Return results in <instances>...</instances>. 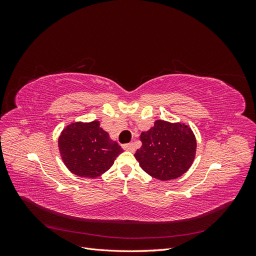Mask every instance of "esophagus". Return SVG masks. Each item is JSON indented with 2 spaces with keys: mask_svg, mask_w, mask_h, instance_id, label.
<instances>
[{
  "mask_svg": "<svg viewBox=\"0 0 256 256\" xmlns=\"http://www.w3.org/2000/svg\"><path fill=\"white\" fill-rule=\"evenodd\" d=\"M122 148L126 150H129V152H134L136 146H134V143H128V144L122 145Z\"/></svg>",
  "mask_w": 256,
  "mask_h": 256,
  "instance_id": "esophagus-1",
  "label": "esophagus"
}]
</instances>
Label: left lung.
<instances>
[{
  "label": "left lung",
  "instance_id": "8db88e82",
  "mask_svg": "<svg viewBox=\"0 0 256 256\" xmlns=\"http://www.w3.org/2000/svg\"><path fill=\"white\" fill-rule=\"evenodd\" d=\"M142 146L134 154L140 166L160 180H171L188 171L196 157V140L182 124L156 120L140 136Z\"/></svg>",
  "mask_w": 256,
  "mask_h": 256
}]
</instances>
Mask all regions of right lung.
<instances>
[{
	"instance_id": "right-lung-1",
	"label": "right lung",
	"mask_w": 256,
	"mask_h": 256,
	"mask_svg": "<svg viewBox=\"0 0 256 256\" xmlns=\"http://www.w3.org/2000/svg\"><path fill=\"white\" fill-rule=\"evenodd\" d=\"M60 152L65 166L76 176L96 178L104 174L122 152L99 122H72L58 138Z\"/></svg>"
}]
</instances>
